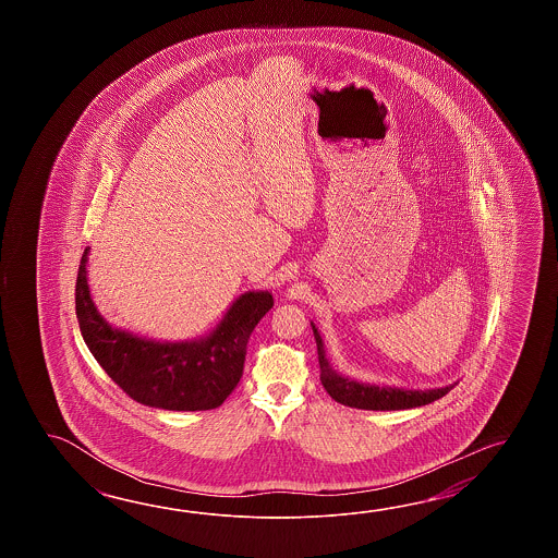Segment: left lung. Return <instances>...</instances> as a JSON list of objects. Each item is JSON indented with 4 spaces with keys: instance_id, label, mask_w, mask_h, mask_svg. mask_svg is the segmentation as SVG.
Here are the masks:
<instances>
[{
    "instance_id": "8db88e82",
    "label": "left lung",
    "mask_w": 558,
    "mask_h": 558,
    "mask_svg": "<svg viewBox=\"0 0 558 558\" xmlns=\"http://www.w3.org/2000/svg\"><path fill=\"white\" fill-rule=\"evenodd\" d=\"M311 327H313V335H315V341H317V353H319L320 383H323L325 391L329 392L337 403L344 404V407L365 409V411L415 409V407H423V404L437 401L454 387V385H449V387H440V389L413 391V389L379 387V385H368V383L347 379L331 367L329 359L325 355L323 339H320L317 327L313 323H311Z\"/></svg>"
}]
</instances>
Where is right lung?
I'll list each match as a JSON object with an SVG mask.
<instances>
[{
    "label": "right lung",
    "instance_id": "1",
    "mask_svg": "<svg viewBox=\"0 0 558 558\" xmlns=\"http://www.w3.org/2000/svg\"><path fill=\"white\" fill-rule=\"evenodd\" d=\"M87 253L75 283V313L85 344L133 401L166 411H209L226 401L243 375L255 325L274 307L269 291L239 296L203 339L154 341L116 329L95 307L87 284Z\"/></svg>",
    "mask_w": 558,
    "mask_h": 558
}]
</instances>
